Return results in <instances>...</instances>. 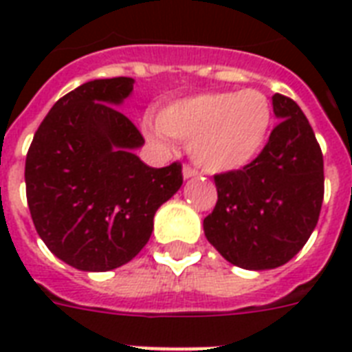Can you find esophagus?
Segmentation results:
<instances>
[{"mask_svg": "<svg viewBox=\"0 0 352 352\" xmlns=\"http://www.w3.org/2000/svg\"><path fill=\"white\" fill-rule=\"evenodd\" d=\"M182 173H184V178L185 179L195 178V176H198V170H196V168H192V167H189V165H185Z\"/></svg>", "mask_w": 352, "mask_h": 352, "instance_id": "1", "label": "esophagus"}]
</instances>
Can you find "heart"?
Listing matches in <instances>:
<instances>
[{
	"label": "heart",
	"instance_id": "obj_1",
	"mask_svg": "<svg viewBox=\"0 0 352 352\" xmlns=\"http://www.w3.org/2000/svg\"><path fill=\"white\" fill-rule=\"evenodd\" d=\"M274 111L258 89L213 91L174 100L157 116V126H146L156 143L168 138L189 141V152L200 167L230 173L246 167L263 152Z\"/></svg>",
	"mask_w": 352,
	"mask_h": 352
}]
</instances>
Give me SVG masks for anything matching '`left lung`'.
<instances>
[{
	"instance_id": "8db88e82",
	"label": "left lung",
	"mask_w": 352,
	"mask_h": 352,
	"mask_svg": "<svg viewBox=\"0 0 352 352\" xmlns=\"http://www.w3.org/2000/svg\"><path fill=\"white\" fill-rule=\"evenodd\" d=\"M279 124L250 165L214 176L219 200L204 233L228 263L272 270L312 235L323 204V154L296 102L272 97Z\"/></svg>"
}]
</instances>
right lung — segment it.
<instances>
[{
    "label": "right lung",
    "mask_w": 352,
    "mask_h": 352,
    "mask_svg": "<svg viewBox=\"0 0 352 352\" xmlns=\"http://www.w3.org/2000/svg\"><path fill=\"white\" fill-rule=\"evenodd\" d=\"M133 78H99L54 102L25 160L27 204L38 235L60 261L108 272L148 242L154 214L184 184L178 162L152 168L133 151L145 145L116 106Z\"/></svg>",
    "instance_id": "1"
}]
</instances>
